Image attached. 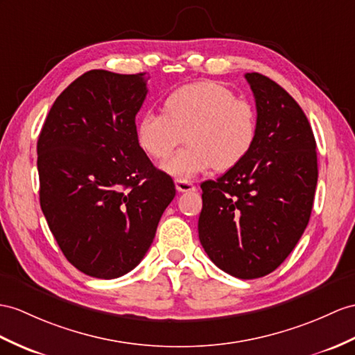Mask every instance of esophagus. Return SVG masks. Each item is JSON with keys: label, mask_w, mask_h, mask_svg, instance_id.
<instances>
[{"label": "esophagus", "mask_w": 355, "mask_h": 355, "mask_svg": "<svg viewBox=\"0 0 355 355\" xmlns=\"http://www.w3.org/2000/svg\"><path fill=\"white\" fill-rule=\"evenodd\" d=\"M176 189L179 193H191L196 191V187L184 179H176Z\"/></svg>", "instance_id": "obj_1"}]
</instances>
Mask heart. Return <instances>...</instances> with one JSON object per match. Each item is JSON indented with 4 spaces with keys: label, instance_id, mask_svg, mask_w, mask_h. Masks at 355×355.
Masks as SVG:
<instances>
[{
    "label": "heart",
    "instance_id": "obj_1",
    "mask_svg": "<svg viewBox=\"0 0 355 355\" xmlns=\"http://www.w3.org/2000/svg\"><path fill=\"white\" fill-rule=\"evenodd\" d=\"M256 131L252 103L214 81L173 90L164 99V112L144 111L135 123L137 144L152 159L168 158L187 134L188 148L162 166L179 179H191L214 167L220 171L236 167L253 149Z\"/></svg>",
    "mask_w": 355,
    "mask_h": 355
}]
</instances>
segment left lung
Returning a JSON list of instances; mask_svg holds the SVG:
<instances>
[{
    "mask_svg": "<svg viewBox=\"0 0 355 355\" xmlns=\"http://www.w3.org/2000/svg\"><path fill=\"white\" fill-rule=\"evenodd\" d=\"M254 94L253 149L202 187L198 238L211 261L238 279H259L286 259L312 214L316 141L304 111L277 83L245 73Z\"/></svg>",
    "mask_w": 355,
    "mask_h": 355,
    "instance_id": "obj_1",
    "label": "left lung"
}]
</instances>
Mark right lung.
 I'll return each instance as SVG.
<instances>
[{"label": "right lung", "instance_id": "right-lung-1", "mask_svg": "<svg viewBox=\"0 0 355 355\" xmlns=\"http://www.w3.org/2000/svg\"><path fill=\"white\" fill-rule=\"evenodd\" d=\"M148 78L85 72L55 99L39 135L42 212L67 261L90 277L134 270L176 194L137 144Z\"/></svg>", "mask_w": 355, "mask_h": 355}]
</instances>
